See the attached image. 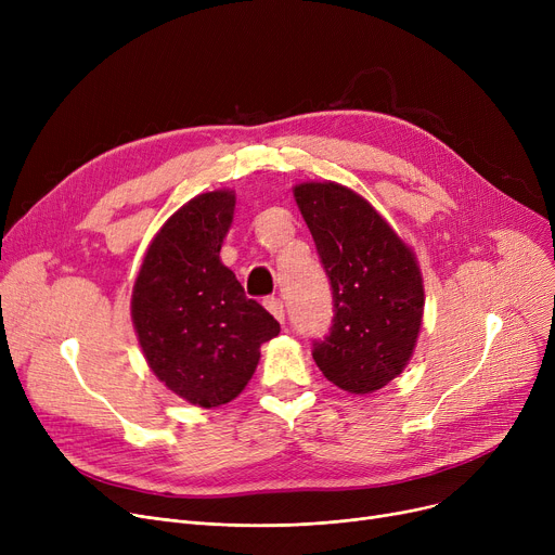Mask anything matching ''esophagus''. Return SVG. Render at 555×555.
I'll return each instance as SVG.
<instances>
[{"label": "esophagus", "instance_id": "34e87169", "mask_svg": "<svg viewBox=\"0 0 555 555\" xmlns=\"http://www.w3.org/2000/svg\"><path fill=\"white\" fill-rule=\"evenodd\" d=\"M266 308L279 319V322L283 324V319H285V310H283V301L281 299H276V297H272V299H266Z\"/></svg>", "mask_w": 555, "mask_h": 555}]
</instances>
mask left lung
Segmentation results:
<instances>
[{
    "label": "left lung",
    "instance_id": "left-lung-1",
    "mask_svg": "<svg viewBox=\"0 0 555 555\" xmlns=\"http://www.w3.org/2000/svg\"><path fill=\"white\" fill-rule=\"evenodd\" d=\"M297 207L331 279L335 317L312 358L326 380L369 396L410 364L418 341L425 285L418 258L353 189L301 182Z\"/></svg>",
    "mask_w": 555,
    "mask_h": 555
}]
</instances>
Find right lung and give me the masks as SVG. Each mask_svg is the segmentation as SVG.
I'll return each instance as SVG.
<instances>
[{
    "instance_id": "obj_1",
    "label": "right lung",
    "mask_w": 555,
    "mask_h": 555,
    "mask_svg": "<svg viewBox=\"0 0 555 555\" xmlns=\"http://www.w3.org/2000/svg\"><path fill=\"white\" fill-rule=\"evenodd\" d=\"M236 193H199L175 211L143 254L132 285V326L168 391L211 410L236 398L258 366L276 319L245 297L220 260Z\"/></svg>"
}]
</instances>
